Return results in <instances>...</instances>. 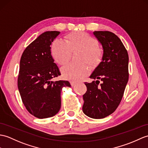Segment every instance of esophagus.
Wrapping results in <instances>:
<instances>
[{"instance_id":"34e87169","label":"esophagus","mask_w":148,"mask_h":148,"mask_svg":"<svg viewBox=\"0 0 148 148\" xmlns=\"http://www.w3.org/2000/svg\"><path fill=\"white\" fill-rule=\"evenodd\" d=\"M70 83H71V85L72 86H75V84H76L75 82H73V81H71Z\"/></svg>"}]
</instances>
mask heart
Returning <instances> with one entry per match:
<instances>
[{
	"mask_svg": "<svg viewBox=\"0 0 148 148\" xmlns=\"http://www.w3.org/2000/svg\"><path fill=\"white\" fill-rule=\"evenodd\" d=\"M97 45V40L89 34L75 32L66 36V42L58 39L55 40L51 47V54L56 63L64 65L70 60L72 52L81 51L79 62L85 61L89 66L95 68L103 57L102 50ZM61 73L65 79L78 81L86 76L89 70L84 63H70L61 68Z\"/></svg>",
	"mask_w": 148,
	"mask_h": 148,
	"instance_id": "b5f03b06",
	"label": "heart"
}]
</instances>
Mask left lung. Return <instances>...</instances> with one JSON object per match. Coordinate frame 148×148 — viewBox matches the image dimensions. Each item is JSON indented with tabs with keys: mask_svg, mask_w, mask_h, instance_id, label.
Wrapping results in <instances>:
<instances>
[{
	"mask_svg": "<svg viewBox=\"0 0 148 148\" xmlns=\"http://www.w3.org/2000/svg\"><path fill=\"white\" fill-rule=\"evenodd\" d=\"M93 35L103 52L100 63L90 76L94 81L85 82L87 91L83 95L82 111L89 117L99 119L114 112L122 100L129 79V56L114 33L98 31Z\"/></svg>",
	"mask_w": 148,
	"mask_h": 148,
	"instance_id": "left-lung-1",
	"label": "left lung"
}]
</instances>
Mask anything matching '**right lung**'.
I'll list each match as a JSON object with an SVG mask.
<instances>
[{"label":"right lung","instance_id":"1","mask_svg":"<svg viewBox=\"0 0 148 148\" xmlns=\"http://www.w3.org/2000/svg\"><path fill=\"white\" fill-rule=\"evenodd\" d=\"M60 33L51 31L41 34L26 48L20 60L18 86L21 97L27 110L38 119L56 115L61 107L62 89L71 86L67 81H51L60 75L50 47Z\"/></svg>","mask_w":148,"mask_h":148}]
</instances>
